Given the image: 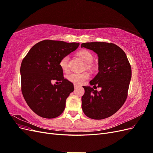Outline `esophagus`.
<instances>
[{
  "label": "esophagus",
  "instance_id": "obj_1",
  "mask_svg": "<svg viewBox=\"0 0 153 153\" xmlns=\"http://www.w3.org/2000/svg\"><path fill=\"white\" fill-rule=\"evenodd\" d=\"M78 86L77 85H75H75H74V88H75V89H77V88H78Z\"/></svg>",
  "mask_w": 153,
  "mask_h": 153
}]
</instances>
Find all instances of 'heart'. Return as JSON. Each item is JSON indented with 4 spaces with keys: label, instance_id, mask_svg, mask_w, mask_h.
I'll return each instance as SVG.
<instances>
[{
    "label": "heart",
    "instance_id": "1",
    "mask_svg": "<svg viewBox=\"0 0 153 153\" xmlns=\"http://www.w3.org/2000/svg\"><path fill=\"white\" fill-rule=\"evenodd\" d=\"M78 55L85 62L90 64L93 61V57L90 52L85 50H82L78 53ZM69 57L68 55L64 56L60 61V66L64 71L68 70V62ZM89 77V74L88 73H73L68 76V79L69 81L75 84V85H81Z\"/></svg>",
    "mask_w": 153,
    "mask_h": 153
}]
</instances>
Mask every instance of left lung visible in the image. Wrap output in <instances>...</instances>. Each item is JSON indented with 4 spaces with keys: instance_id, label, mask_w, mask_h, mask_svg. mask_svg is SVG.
Returning a JSON list of instances; mask_svg holds the SVG:
<instances>
[{
    "instance_id": "obj_1",
    "label": "left lung",
    "mask_w": 153,
    "mask_h": 153,
    "mask_svg": "<svg viewBox=\"0 0 153 153\" xmlns=\"http://www.w3.org/2000/svg\"><path fill=\"white\" fill-rule=\"evenodd\" d=\"M81 47L98 55L99 72L89 84L101 88L98 91L90 86H83L82 110L91 119L107 118L121 108L126 100L131 78L130 64L124 51L114 43H85Z\"/></svg>"
}]
</instances>
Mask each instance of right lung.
<instances>
[{
	"instance_id": "add662e5",
	"label": "right lung",
	"mask_w": 153,
	"mask_h": 153,
	"mask_svg": "<svg viewBox=\"0 0 153 153\" xmlns=\"http://www.w3.org/2000/svg\"><path fill=\"white\" fill-rule=\"evenodd\" d=\"M79 43L44 40L36 43L23 59L20 67L22 92L26 103L39 116L53 119L65 108L73 84L63 76L60 61L75 51ZM59 82L53 85L51 82Z\"/></svg>"
}]
</instances>
